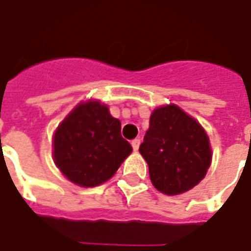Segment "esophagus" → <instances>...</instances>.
<instances>
[{
    "instance_id": "obj_1",
    "label": "esophagus",
    "mask_w": 251,
    "mask_h": 251,
    "mask_svg": "<svg viewBox=\"0 0 251 251\" xmlns=\"http://www.w3.org/2000/svg\"><path fill=\"white\" fill-rule=\"evenodd\" d=\"M140 144H141V140H140V138H136V140H133V141H131V147H133L134 151H138Z\"/></svg>"
}]
</instances>
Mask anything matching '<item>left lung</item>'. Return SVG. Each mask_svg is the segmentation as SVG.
Returning <instances> with one entry per match:
<instances>
[{
    "instance_id": "1",
    "label": "left lung",
    "mask_w": 251,
    "mask_h": 251,
    "mask_svg": "<svg viewBox=\"0 0 251 251\" xmlns=\"http://www.w3.org/2000/svg\"><path fill=\"white\" fill-rule=\"evenodd\" d=\"M140 153L154 188L169 196L199 184L212 161L203 126L174 103L153 110Z\"/></svg>"
}]
</instances>
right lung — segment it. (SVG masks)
<instances>
[{
  "mask_svg": "<svg viewBox=\"0 0 251 251\" xmlns=\"http://www.w3.org/2000/svg\"><path fill=\"white\" fill-rule=\"evenodd\" d=\"M133 152L121 136V121L109 106L83 100L59 124L52 140L53 161L74 184L91 188L111 179Z\"/></svg>",
  "mask_w": 251,
  "mask_h": 251,
  "instance_id": "obj_1",
  "label": "right lung"
}]
</instances>
